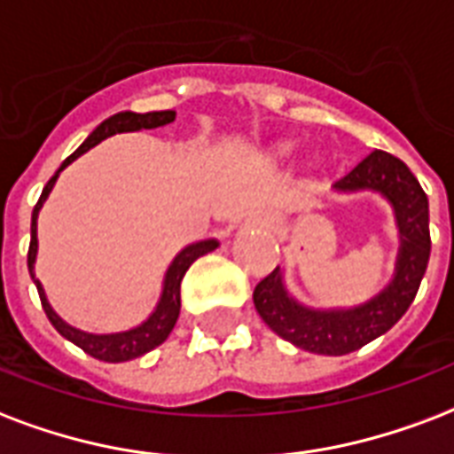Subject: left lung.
Wrapping results in <instances>:
<instances>
[{
    "label": "left lung",
    "instance_id": "8db88e82",
    "mask_svg": "<svg viewBox=\"0 0 454 454\" xmlns=\"http://www.w3.org/2000/svg\"><path fill=\"white\" fill-rule=\"evenodd\" d=\"M335 190H376L388 197L400 226V257L388 288L355 309L317 311L297 304L283 288L278 266L257 283L252 297L266 326L317 355H350L395 326L417 297L431 254L427 192L404 161L372 152L335 183Z\"/></svg>",
    "mask_w": 454,
    "mask_h": 454
}]
</instances>
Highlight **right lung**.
Here are the masks:
<instances>
[{"label": "right lung", "mask_w": 454, "mask_h": 454, "mask_svg": "<svg viewBox=\"0 0 454 454\" xmlns=\"http://www.w3.org/2000/svg\"><path fill=\"white\" fill-rule=\"evenodd\" d=\"M176 119V112H147V114H135V112H121L114 114L112 119H106L104 123L90 133V137L85 143L78 147V150L71 154V157L66 159L64 164L59 166V171L51 176L47 185H44L43 195L37 200L33 209V223H30V247H27V269H30V276H33L35 281V254H37V212L43 209V202L47 200V195L54 188V183H57L59 173L64 171L66 166L71 164L74 159H78L81 154L90 150V147H95L106 137H112L116 133H128V130H143V128H159L166 126V123H171ZM219 247V242L216 240H202L195 242V245H188L185 250L178 254V257L173 259L171 266H168V271H166L164 278V290H161V300H159L157 309L152 311V317L145 324H140L137 328H130V331H123V333H112V335H95V333H85V331H78V328L68 326L66 321H61L54 314V309L47 302V297H44V290L40 286V281H35L37 286V293H40V300H43V309L47 314V319L51 321V326L57 328L59 333L64 335L66 340H71L74 345H78L82 352H88L90 357L99 359V362H128V359H135L145 355V352L154 350L157 345L168 338V333L176 326V321H178V314H181V281L185 271L190 269V264L195 262L197 257H202L207 252H212Z\"/></svg>", "instance_id": "1"}]
</instances>
